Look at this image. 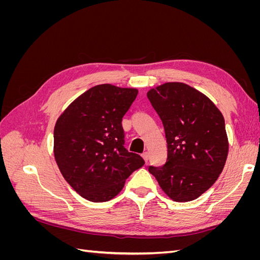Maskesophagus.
I'll return each instance as SVG.
<instances>
[{
  "label": "esophagus",
  "instance_id": "1",
  "mask_svg": "<svg viewBox=\"0 0 260 260\" xmlns=\"http://www.w3.org/2000/svg\"><path fill=\"white\" fill-rule=\"evenodd\" d=\"M142 157H143V159L145 160V162H147V161H148V158H149V155H148V153H147V152H144V153L142 154Z\"/></svg>",
  "mask_w": 260,
  "mask_h": 260
}]
</instances>
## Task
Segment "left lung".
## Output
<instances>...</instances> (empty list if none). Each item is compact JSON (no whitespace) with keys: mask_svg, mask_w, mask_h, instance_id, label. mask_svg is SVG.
Returning <instances> with one entry per match:
<instances>
[{"mask_svg":"<svg viewBox=\"0 0 260 260\" xmlns=\"http://www.w3.org/2000/svg\"><path fill=\"white\" fill-rule=\"evenodd\" d=\"M162 122L167 160L149 166L162 191L175 202L198 199L216 182L226 160L228 143L222 114L192 86L168 82L147 92Z\"/></svg>","mask_w":260,"mask_h":260,"instance_id":"1","label":"left lung"}]
</instances>
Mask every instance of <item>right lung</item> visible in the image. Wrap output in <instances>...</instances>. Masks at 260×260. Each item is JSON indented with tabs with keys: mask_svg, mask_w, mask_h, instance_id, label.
<instances>
[{
	"mask_svg": "<svg viewBox=\"0 0 260 260\" xmlns=\"http://www.w3.org/2000/svg\"><path fill=\"white\" fill-rule=\"evenodd\" d=\"M137 95V89L93 86L55 124V160L70 186L90 202L114 199L132 172L145 164L123 146L122 117Z\"/></svg>",
	"mask_w": 260,
	"mask_h": 260,
	"instance_id": "right-lung-1",
	"label": "right lung"
}]
</instances>
